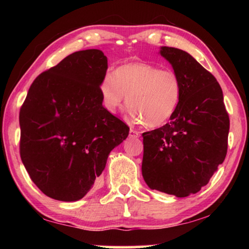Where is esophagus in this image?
Masks as SVG:
<instances>
[{
	"label": "esophagus",
	"mask_w": 249,
	"mask_h": 249,
	"mask_svg": "<svg viewBox=\"0 0 249 249\" xmlns=\"http://www.w3.org/2000/svg\"><path fill=\"white\" fill-rule=\"evenodd\" d=\"M140 135H141V133L138 132V130L134 129V128H130V130H129V136L130 137H140Z\"/></svg>",
	"instance_id": "34e87169"
}]
</instances>
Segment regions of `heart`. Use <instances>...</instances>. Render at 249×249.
I'll use <instances>...</instances> for the list:
<instances>
[{"mask_svg": "<svg viewBox=\"0 0 249 249\" xmlns=\"http://www.w3.org/2000/svg\"><path fill=\"white\" fill-rule=\"evenodd\" d=\"M100 94L104 108L112 114L122 108L127 96L132 119L155 128L174 116L182 98V86L172 70L132 62L105 74Z\"/></svg>", "mask_w": 249, "mask_h": 249, "instance_id": "heart-1", "label": "heart"}]
</instances>
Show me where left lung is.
<instances>
[{"label":"left lung","instance_id":"obj_1","mask_svg":"<svg viewBox=\"0 0 249 249\" xmlns=\"http://www.w3.org/2000/svg\"><path fill=\"white\" fill-rule=\"evenodd\" d=\"M182 86L169 123L142 133V174L153 190L184 197L208 184L227 153L230 117L221 86L190 53L161 47Z\"/></svg>","mask_w":249,"mask_h":249}]
</instances>
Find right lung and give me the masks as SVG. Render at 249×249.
<instances>
[{"instance_id": "add662e5", "label": "right lung", "mask_w": 249, "mask_h": 249, "mask_svg": "<svg viewBox=\"0 0 249 249\" xmlns=\"http://www.w3.org/2000/svg\"><path fill=\"white\" fill-rule=\"evenodd\" d=\"M107 58L99 49L67 56L29 88L19 111V154L33 182L59 201L82 199L129 127L102 105Z\"/></svg>"}]
</instances>
